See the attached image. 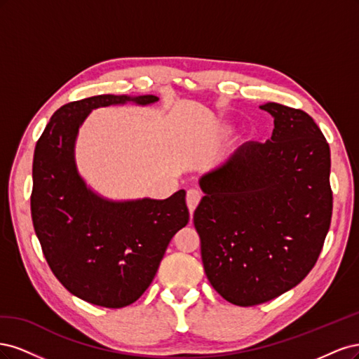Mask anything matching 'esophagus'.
<instances>
[{
	"label": "esophagus",
	"mask_w": 359,
	"mask_h": 359,
	"mask_svg": "<svg viewBox=\"0 0 359 359\" xmlns=\"http://www.w3.org/2000/svg\"><path fill=\"white\" fill-rule=\"evenodd\" d=\"M201 199H202V193L198 189H190L187 191V206H189L191 214L194 210H196V206L201 202Z\"/></svg>",
	"instance_id": "obj_1"
}]
</instances>
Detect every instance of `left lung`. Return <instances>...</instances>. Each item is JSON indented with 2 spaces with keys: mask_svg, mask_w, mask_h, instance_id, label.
I'll return each instance as SVG.
<instances>
[{
  "mask_svg": "<svg viewBox=\"0 0 359 359\" xmlns=\"http://www.w3.org/2000/svg\"><path fill=\"white\" fill-rule=\"evenodd\" d=\"M265 144L248 142L205 173L193 215L211 286L252 307L295 287L316 265L331 224L330 145L301 109L266 103Z\"/></svg>",
  "mask_w": 359,
  "mask_h": 359,
  "instance_id": "1",
  "label": "left lung"
}]
</instances>
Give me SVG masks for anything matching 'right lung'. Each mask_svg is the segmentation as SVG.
Masks as SVG:
<instances>
[{"mask_svg":"<svg viewBox=\"0 0 359 359\" xmlns=\"http://www.w3.org/2000/svg\"><path fill=\"white\" fill-rule=\"evenodd\" d=\"M156 95H94L70 102L52 115L32 160L31 217L43 255L74 297L121 309L142 297L166 248L189 223L186 191L165 201H104L86 189L74 165L78 130L93 109Z\"/></svg>","mask_w":359,"mask_h":359,"instance_id":"1","label":"right lung"}]
</instances>
